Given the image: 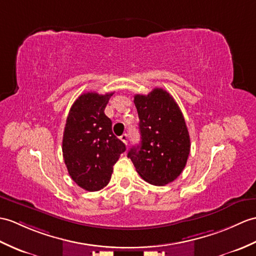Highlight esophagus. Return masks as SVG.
<instances>
[{
	"label": "esophagus",
	"mask_w": 256,
	"mask_h": 256,
	"mask_svg": "<svg viewBox=\"0 0 256 256\" xmlns=\"http://www.w3.org/2000/svg\"><path fill=\"white\" fill-rule=\"evenodd\" d=\"M120 138L124 142V144H126V145L128 144V134H123Z\"/></svg>",
	"instance_id": "obj_1"
}]
</instances>
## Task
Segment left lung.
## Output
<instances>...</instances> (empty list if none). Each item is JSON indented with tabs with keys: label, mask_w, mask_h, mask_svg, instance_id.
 <instances>
[{
	"label": "left lung",
	"mask_w": 256,
	"mask_h": 256,
	"mask_svg": "<svg viewBox=\"0 0 256 256\" xmlns=\"http://www.w3.org/2000/svg\"><path fill=\"white\" fill-rule=\"evenodd\" d=\"M140 144L130 148L138 174L154 186L174 181L186 167L191 148L188 130L176 100L162 88L148 94H135Z\"/></svg>",
	"instance_id": "1"
}]
</instances>
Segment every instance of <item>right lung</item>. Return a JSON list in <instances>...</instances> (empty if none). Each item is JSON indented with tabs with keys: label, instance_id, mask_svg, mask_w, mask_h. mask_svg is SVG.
Instances as JSON below:
<instances>
[{
	"label": "right lung",
	"instance_id": "obj_1",
	"mask_svg": "<svg viewBox=\"0 0 256 256\" xmlns=\"http://www.w3.org/2000/svg\"><path fill=\"white\" fill-rule=\"evenodd\" d=\"M114 92H85L75 100L65 124L62 152L73 181L89 192L104 188L126 145L112 133V122L104 114Z\"/></svg>",
	"mask_w": 256,
	"mask_h": 256
}]
</instances>
